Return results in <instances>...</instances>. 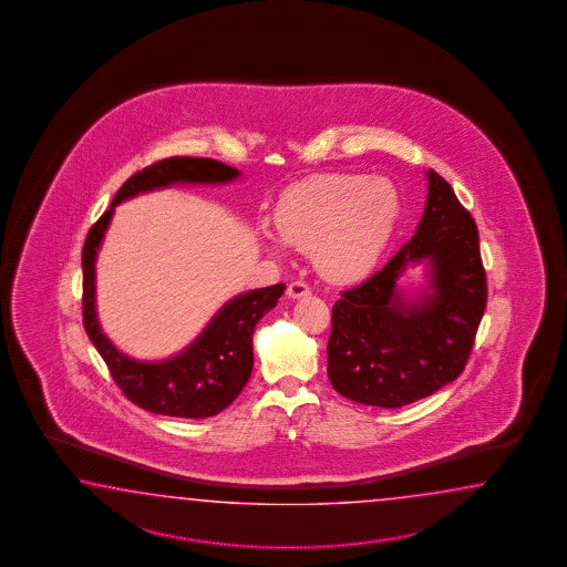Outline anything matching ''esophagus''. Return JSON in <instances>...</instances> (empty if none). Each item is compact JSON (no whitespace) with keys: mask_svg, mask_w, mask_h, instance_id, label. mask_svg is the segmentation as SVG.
I'll return each instance as SVG.
<instances>
[{"mask_svg":"<svg viewBox=\"0 0 567 567\" xmlns=\"http://www.w3.org/2000/svg\"><path fill=\"white\" fill-rule=\"evenodd\" d=\"M310 293H312V288L303 279H296L288 286L289 298H303V296H310Z\"/></svg>","mask_w":567,"mask_h":567,"instance_id":"obj_1","label":"esophagus"}]
</instances>
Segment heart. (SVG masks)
<instances>
[{"instance_id": "b5f03b06", "label": "heart", "mask_w": 567, "mask_h": 567, "mask_svg": "<svg viewBox=\"0 0 567 567\" xmlns=\"http://www.w3.org/2000/svg\"><path fill=\"white\" fill-rule=\"evenodd\" d=\"M399 215L395 186L357 174H320L296 182L276 206L281 239L312 251L326 278L352 281L373 269Z\"/></svg>"}]
</instances>
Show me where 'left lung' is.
<instances>
[{
    "label": "left lung",
    "mask_w": 567,
    "mask_h": 567,
    "mask_svg": "<svg viewBox=\"0 0 567 567\" xmlns=\"http://www.w3.org/2000/svg\"><path fill=\"white\" fill-rule=\"evenodd\" d=\"M417 233L383 269L340 293L332 308L328 379L364 405L401 408L452 383L471 359L486 310L478 227L452 186L430 169ZM430 258L436 293L408 307L394 289L411 260Z\"/></svg>",
    "instance_id": "obj_1"
}]
</instances>
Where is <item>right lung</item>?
Here are the masks:
<instances>
[{
  "label": "right lung",
  "mask_w": 567,
  "mask_h": 567,
  "mask_svg": "<svg viewBox=\"0 0 567 567\" xmlns=\"http://www.w3.org/2000/svg\"><path fill=\"white\" fill-rule=\"evenodd\" d=\"M237 176V169L213 157L157 159L123 182L111 206L89 229L83 247V324L115 385L142 410L200 420L229 408L254 371L255 324L278 303L286 284L254 289L229 301L181 357L154 364L132 361L109 342L95 316V255L113 206L133 194L168 186L172 182H227Z\"/></svg>",
  "instance_id": "obj_1"
}]
</instances>
